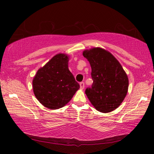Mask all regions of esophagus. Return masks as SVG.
Segmentation results:
<instances>
[{"label": "esophagus", "mask_w": 154, "mask_h": 154, "mask_svg": "<svg viewBox=\"0 0 154 154\" xmlns=\"http://www.w3.org/2000/svg\"><path fill=\"white\" fill-rule=\"evenodd\" d=\"M79 85H80V88L82 90H83V88H84V86H85V83H84V82H80V83H79Z\"/></svg>", "instance_id": "obj_1"}]
</instances>
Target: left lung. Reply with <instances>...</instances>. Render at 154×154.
Masks as SVG:
<instances>
[{
    "label": "left lung",
    "mask_w": 154,
    "mask_h": 154,
    "mask_svg": "<svg viewBox=\"0 0 154 154\" xmlns=\"http://www.w3.org/2000/svg\"><path fill=\"white\" fill-rule=\"evenodd\" d=\"M92 68L93 83L87 88V95L96 110L108 113L115 110L124 100L128 89V79L123 68L107 51L95 48L83 52Z\"/></svg>",
    "instance_id": "obj_1"
}]
</instances>
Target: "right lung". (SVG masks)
<instances>
[{
	"instance_id": "add662e5",
	"label": "right lung",
	"mask_w": 154,
	"mask_h": 154,
	"mask_svg": "<svg viewBox=\"0 0 154 154\" xmlns=\"http://www.w3.org/2000/svg\"><path fill=\"white\" fill-rule=\"evenodd\" d=\"M68 62L69 58L66 54H57L38 69L34 77V94L47 108L62 107L79 89V84L69 70Z\"/></svg>"
}]
</instances>
